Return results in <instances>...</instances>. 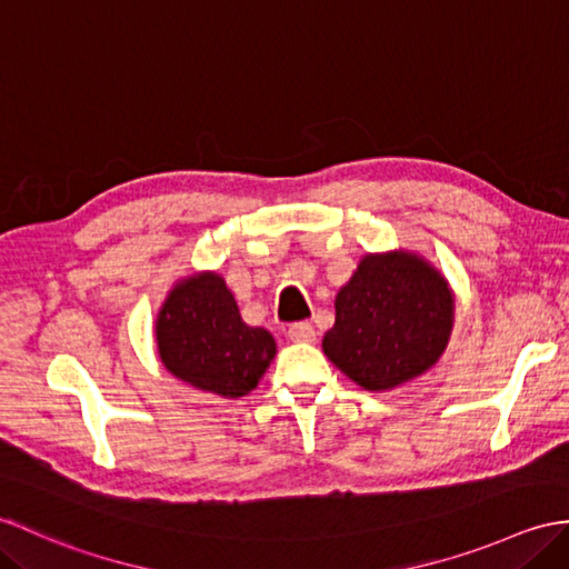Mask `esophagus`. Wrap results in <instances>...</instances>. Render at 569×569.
Masks as SVG:
<instances>
[{"label":"esophagus","mask_w":569,"mask_h":569,"mask_svg":"<svg viewBox=\"0 0 569 569\" xmlns=\"http://www.w3.org/2000/svg\"><path fill=\"white\" fill-rule=\"evenodd\" d=\"M286 335L290 341H315V327L310 322H296L288 327Z\"/></svg>","instance_id":"1"}]
</instances>
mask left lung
<instances>
[{
	"label": "left lung",
	"instance_id": "1",
	"mask_svg": "<svg viewBox=\"0 0 569 569\" xmlns=\"http://www.w3.org/2000/svg\"><path fill=\"white\" fill-rule=\"evenodd\" d=\"M322 351L363 390H392L439 361L453 329V293L429 261L368 254L335 300Z\"/></svg>",
	"mask_w": 569,
	"mask_h": 569
}]
</instances>
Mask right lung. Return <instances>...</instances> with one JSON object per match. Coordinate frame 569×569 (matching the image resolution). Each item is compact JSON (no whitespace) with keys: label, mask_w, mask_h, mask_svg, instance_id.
Listing matches in <instances>:
<instances>
[{"label":"right lung","mask_w":569,"mask_h":569,"mask_svg":"<svg viewBox=\"0 0 569 569\" xmlns=\"http://www.w3.org/2000/svg\"><path fill=\"white\" fill-rule=\"evenodd\" d=\"M157 351L171 376L232 400L259 386L276 341L263 327L244 325L230 288L206 271L169 290L157 315Z\"/></svg>","instance_id":"right-lung-1"}]
</instances>
